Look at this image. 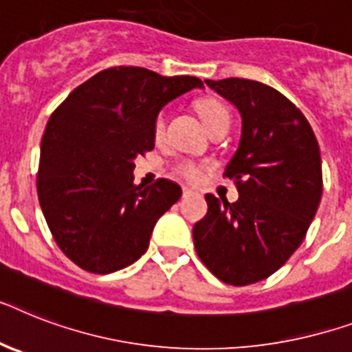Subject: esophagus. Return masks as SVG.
Instances as JSON below:
<instances>
[{
    "label": "esophagus",
    "mask_w": 352,
    "mask_h": 352,
    "mask_svg": "<svg viewBox=\"0 0 352 352\" xmlns=\"http://www.w3.org/2000/svg\"><path fill=\"white\" fill-rule=\"evenodd\" d=\"M191 195H195V191L190 190V188H182V197H191Z\"/></svg>",
    "instance_id": "1"
}]
</instances>
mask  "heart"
<instances>
[{
  "instance_id": "heart-1",
  "label": "heart",
  "mask_w": 352,
  "mask_h": 352,
  "mask_svg": "<svg viewBox=\"0 0 352 352\" xmlns=\"http://www.w3.org/2000/svg\"><path fill=\"white\" fill-rule=\"evenodd\" d=\"M195 110L210 131L221 124H230V111L219 99H213V97L199 99L195 102ZM162 135H164V113L161 111L157 113L153 121V137L159 141ZM175 173L186 182H199L204 177V166L195 161H179L175 164Z\"/></svg>"
}]
</instances>
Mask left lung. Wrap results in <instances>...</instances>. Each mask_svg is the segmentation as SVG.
Segmentation results:
<instances>
[{
  "label": "left lung",
  "mask_w": 352,
  "mask_h": 352,
  "mask_svg": "<svg viewBox=\"0 0 352 352\" xmlns=\"http://www.w3.org/2000/svg\"><path fill=\"white\" fill-rule=\"evenodd\" d=\"M206 85L242 116L241 144L224 171L239 201L206 195L193 244L217 278L250 285L278 271L305 239L324 190L320 146L304 113L275 88L241 77Z\"/></svg>",
  "instance_id": "obj_1"
}]
</instances>
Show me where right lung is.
<instances>
[{
  "label": "right lung",
  "mask_w": 352,
  "mask_h": 352,
  "mask_svg": "<svg viewBox=\"0 0 352 352\" xmlns=\"http://www.w3.org/2000/svg\"><path fill=\"white\" fill-rule=\"evenodd\" d=\"M199 77H164L113 67L74 90L41 139L37 197L59 250L81 270L107 275L133 264L151 231L181 199V186L157 179L135 186V159L155 146L153 121Z\"/></svg>",
  "instance_id": "right-lung-1"
}]
</instances>
